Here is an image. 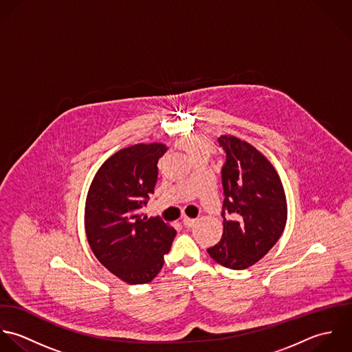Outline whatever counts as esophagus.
<instances>
[{
    "mask_svg": "<svg viewBox=\"0 0 352 352\" xmlns=\"http://www.w3.org/2000/svg\"><path fill=\"white\" fill-rule=\"evenodd\" d=\"M196 221H197L196 219H192V217H186V216L182 219V223H184V226H185L186 228H190V227H193V226L196 224Z\"/></svg>",
    "mask_w": 352,
    "mask_h": 352,
    "instance_id": "1",
    "label": "esophagus"
}]
</instances>
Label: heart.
I'll use <instances>...</instances> for the list:
<instances>
[{
  "instance_id": "b5f03b06",
  "label": "heart",
  "mask_w": 352,
  "mask_h": 352,
  "mask_svg": "<svg viewBox=\"0 0 352 352\" xmlns=\"http://www.w3.org/2000/svg\"><path fill=\"white\" fill-rule=\"evenodd\" d=\"M179 148H182L192 159L199 155L210 156L213 152V144L210 139L203 136H192L189 139L178 141Z\"/></svg>"
}]
</instances>
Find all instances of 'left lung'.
Masks as SVG:
<instances>
[{
	"mask_svg": "<svg viewBox=\"0 0 352 352\" xmlns=\"http://www.w3.org/2000/svg\"><path fill=\"white\" fill-rule=\"evenodd\" d=\"M226 151L221 168L223 235L207 252L230 270H246L279 241L287 203L280 178L267 157L246 141L220 136Z\"/></svg>",
	"mask_w": 352,
	"mask_h": 352,
	"instance_id": "8db88e82",
	"label": "left lung"
}]
</instances>
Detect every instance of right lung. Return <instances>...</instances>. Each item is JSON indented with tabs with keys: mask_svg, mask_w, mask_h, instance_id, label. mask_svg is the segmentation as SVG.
Listing matches in <instances>:
<instances>
[{
	"mask_svg": "<svg viewBox=\"0 0 352 352\" xmlns=\"http://www.w3.org/2000/svg\"><path fill=\"white\" fill-rule=\"evenodd\" d=\"M167 146L136 144L116 152L95 174L85 203V232L96 258L129 284L152 280L177 231L142 213L157 181Z\"/></svg>",
	"mask_w": 352,
	"mask_h": 352,
	"instance_id": "1",
	"label": "right lung"
}]
</instances>
